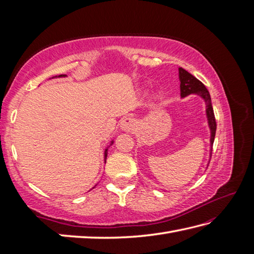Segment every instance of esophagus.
Segmentation results:
<instances>
[{
  "label": "esophagus",
  "mask_w": 254,
  "mask_h": 254,
  "mask_svg": "<svg viewBox=\"0 0 254 254\" xmlns=\"http://www.w3.org/2000/svg\"><path fill=\"white\" fill-rule=\"evenodd\" d=\"M135 127V122L131 118H126L121 121V128L123 131H131Z\"/></svg>",
  "instance_id": "1"
}]
</instances>
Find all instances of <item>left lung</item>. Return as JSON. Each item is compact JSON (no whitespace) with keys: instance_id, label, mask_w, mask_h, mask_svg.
Masks as SVG:
<instances>
[{"instance_id":"1","label":"left lung","mask_w":254,"mask_h":254,"mask_svg":"<svg viewBox=\"0 0 254 254\" xmlns=\"http://www.w3.org/2000/svg\"><path fill=\"white\" fill-rule=\"evenodd\" d=\"M179 79L181 97H187L191 94H196L199 97H202L205 104H206V116L210 130V157H212V147L214 144L215 133H216V120H215L210 95L202 82H199L196 77H194L192 74H190L182 67H179Z\"/></svg>"}]
</instances>
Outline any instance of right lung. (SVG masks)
<instances>
[{"mask_svg":"<svg viewBox=\"0 0 254 254\" xmlns=\"http://www.w3.org/2000/svg\"><path fill=\"white\" fill-rule=\"evenodd\" d=\"M61 76H65V75H59V77H61ZM113 142H111V144H112ZM110 144V145H111ZM107 154H108V147L106 148V150H105V161H106V159H107Z\"/></svg>","mask_w":254,"mask_h":254,"instance_id":"right-lung-1","label":"right lung"}]
</instances>
